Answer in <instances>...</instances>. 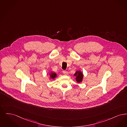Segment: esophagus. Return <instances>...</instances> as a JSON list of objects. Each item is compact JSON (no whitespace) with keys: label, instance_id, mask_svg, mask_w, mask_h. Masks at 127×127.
<instances>
[{"label":"esophagus","instance_id":"34e87169","mask_svg":"<svg viewBox=\"0 0 127 127\" xmlns=\"http://www.w3.org/2000/svg\"><path fill=\"white\" fill-rule=\"evenodd\" d=\"M63 73H64V75H67V74H68V72H67L66 71H63Z\"/></svg>","mask_w":127,"mask_h":127}]
</instances>
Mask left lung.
<instances>
[{"label": "left lung", "instance_id": "1", "mask_svg": "<svg viewBox=\"0 0 127 127\" xmlns=\"http://www.w3.org/2000/svg\"><path fill=\"white\" fill-rule=\"evenodd\" d=\"M74 75L76 77V81L78 83H81L83 81V73L80 71H77L74 74Z\"/></svg>", "mask_w": 127, "mask_h": 127}]
</instances>
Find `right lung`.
Segmentation results:
<instances>
[{"label":"right lung","instance_id":"add662e5","mask_svg":"<svg viewBox=\"0 0 127 127\" xmlns=\"http://www.w3.org/2000/svg\"><path fill=\"white\" fill-rule=\"evenodd\" d=\"M50 77L51 78H52V79H54L56 77L57 75L56 73H55V72H52L51 73H50Z\"/></svg>","mask_w":127,"mask_h":127}]
</instances>
